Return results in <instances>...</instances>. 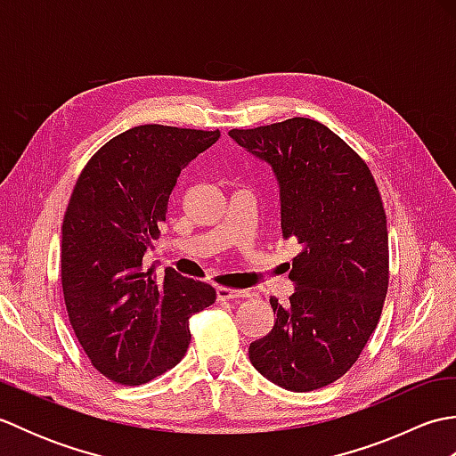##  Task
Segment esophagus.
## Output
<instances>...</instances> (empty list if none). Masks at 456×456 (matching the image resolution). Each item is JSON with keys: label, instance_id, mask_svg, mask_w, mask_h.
Returning a JSON list of instances; mask_svg holds the SVG:
<instances>
[{"label": "esophagus", "instance_id": "34e87169", "mask_svg": "<svg viewBox=\"0 0 456 456\" xmlns=\"http://www.w3.org/2000/svg\"><path fill=\"white\" fill-rule=\"evenodd\" d=\"M250 294L245 292V289H231L225 286L217 288V299L219 302H225V299H237V297H248Z\"/></svg>", "mask_w": 456, "mask_h": 456}]
</instances>
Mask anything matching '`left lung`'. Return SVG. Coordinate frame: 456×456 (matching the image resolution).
<instances>
[{
	"instance_id": "obj_1",
	"label": "left lung",
	"mask_w": 456,
	"mask_h": 456,
	"mask_svg": "<svg viewBox=\"0 0 456 456\" xmlns=\"http://www.w3.org/2000/svg\"><path fill=\"white\" fill-rule=\"evenodd\" d=\"M229 137L273 167L280 225L302 253L296 292L270 305L276 323L250 343L256 370L280 388L312 392L335 382L362 353L388 292V227L366 162L323 123L294 118Z\"/></svg>"
}]
</instances>
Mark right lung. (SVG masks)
Listing matches in <instances>:
<instances>
[{
    "instance_id": "obj_1",
    "label": "right lung",
    "mask_w": 456,
    "mask_h": 456,
    "mask_svg": "<svg viewBox=\"0 0 456 456\" xmlns=\"http://www.w3.org/2000/svg\"><path fill=\"white\" fill-rule=\"evenodd\" d=\"M219 131L139 125L86 164L62 221V292L68 317L92 364L110 380L147 384L176 366L190 345V317L216 289L142 265L167 221L180 172Z\"/></svg>"
}]
</instances>
